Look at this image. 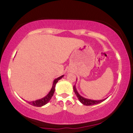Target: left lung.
I'll list each match as a JSON object with an SVG mask.
<instances>
[{"instance_id": "obj_1", "label": "left lung", "mask_w": 133, "mask_h": 133, "mask_svg": "<svg viewBox=\"0 0 133 133\" xmlns=\"http://www.w3.org/2000/svg\"><path fill=\"white\" fill-rule=\"evenodd\" d=\"M74 90L75 93L76 95H77V98H78L79 101L83 104V105H95V104H99V103L103 102L104 101H105V99H102V100H98V101H95V100H91V99H86V98L83 97L82 96H81L80 94H78V92H77V89H76L75 85L74 86Z\"/></svg>"}]
</instances>
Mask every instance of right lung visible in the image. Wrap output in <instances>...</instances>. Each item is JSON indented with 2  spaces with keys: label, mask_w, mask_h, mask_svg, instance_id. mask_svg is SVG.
Instances as JSON below:
<instances>
[{
  "label": "right lung",
  "mask_w": 133,
  "mask_h": 133,
  "mask_svg": "<svg viewBox=\"0 0 133 133\" xmlns=\"http://www.w3.org/2000/svg\"><path fill=\"white\" fill-rule=\"evenodd\" d=\"M63 76L64 75H62L61 77L55 79L54 81H53V86H52L50 92H49L48 94L47 95H46L45 97H44L41 99H38L34 101H31V102H28V103H29V104H31V105H33V106L36 107H41L43 106V105H44L45 104H46L47 103L50 101V99H51L53 94H54V92L55 90V86H56V83H57L58 81L59 80H60L62 77H63Z\"/></svg>",
  "instance_id": "right-lung-1"
}]
</instances>
